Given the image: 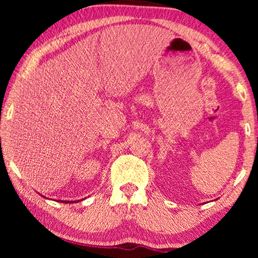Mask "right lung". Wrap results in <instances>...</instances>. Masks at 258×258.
Wrapping results in <instances>:
<instances>
[{"instance_id": "add662e5", "label": "right lung", "mask_w": 258, "mask_h": 258, "mask_svg": "<svg viewBox=\"0 0 258 258\" xmlns=\"http://www.w3.org/2000/svg\"><path fill=\"white\" fill-rule=\"evenodd\" d=\"M66 203H67V201H66ZM68 203H72V202H68ZM74 203V202H73Z\"/></svg>"}]
</instances>
